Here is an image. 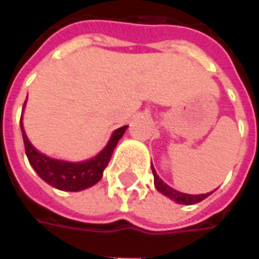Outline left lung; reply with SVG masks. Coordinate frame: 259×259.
Listing matches in <instances>:
<instances>
[{
  "label": "left lung",
  "instance_id": "obj_1",
  "mask_svg": "<svg viewBox=\"0 0 259 259\" xmlns=\"http://www.w3.org/2000/svg\"><path fill=\"white\" fill-rule=\"evenodd\" d=\"M152 172H153V178H155V186L159 192H162L163 195L169 196L172 201L182 203V205H193L198 202L203 201L205 198H208L210 193H202V195H188V193H182V192L175 191L174 188H170L169 185H166L159 176L156 175V170L152 166Z\"/></svg>",
  "mask_w": 259,
  "mask_h": 259
}]
</instances>
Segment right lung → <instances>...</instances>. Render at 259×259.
<instances>
[{
    "label": "right lung",
    "instance_id": "add662e5",
    "mask_svg": "<svg viewBox=\"0 0 259 259\" xmlns=\"http://www.w3.org/2000/svg\"><path fill=\"white\" fill-rule=\"evenodd\" d=\"M20 123H21V132H23L25 155L28 157L30 165L34 167V170L37 172V175L42 181H46L51 186L61 189V191L70 192H77L85 189V188H90L102 179L103 170L109 165L114 147L123 136L124 130L127 129V126H123V127L114 130L107 146L93 159L80 162V163H70V162H64V160L51 159V157L44 156L40 152H37L27 139V135L23 127V121H20Z\"/></svg>",
    "mask_w": 259,
    "mask_h": 259
}]
</instances>
